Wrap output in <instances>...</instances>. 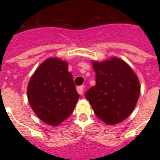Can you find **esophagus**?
<instances>
[{
	"label": "esophagus",
	"mask_w": 160,
	"mask_h": 160,
	"mask_svg": "<svg viewBox=\"0 0 160 160\" xmlns=\"http://www.w3.org/2000/svg\"><path fill=\"white\" fill-rule=\"evenodd\" d=\"M84 89H85V86H84V85H80V86H78V87H77V92L79 93L80 95H82L83 93H84Z\"/></svg>",
	"instance_id": "esophagus-1"
}]
</instances>
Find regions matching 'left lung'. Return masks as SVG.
Masks as SVG:
<instances>
[{
	"label": "left lung",
	"mask_w": 160,
	"mask_h": 160,
	"mask_svg": "<svg viewBox=\"0 0 160 160\" xmlns=\"http://www.w3.org/2000/svg\"><path fill=\"white\" fill-rule=\"evenodd\" d=\"M95 85L85 94L96 116L109 124H119L134 110L140 92L131 68L118 58L93 62Z\"/></svg>",
	"instance_id": "1"
}]
</instances>
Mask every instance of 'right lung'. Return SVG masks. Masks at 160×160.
I'll list each match as a JSON object with an SVG mask.
<instances>
[{"label": "right lung", "instance_id": "obj_1", "mask_svg": "<svg viewBox=\"0 0 160 160\" xmlns=\"http://www.w3.org/2000/svg\"><path fill=\"white\" fill-rule=\"evenodd\" d=\"M27 97L33 111L46 124L55 126L67 119L80 97L67 63L56 58L44 61L31 76Z\"/></svg>", "mask_w": 160, "mask_h": 160}]
</instances>
